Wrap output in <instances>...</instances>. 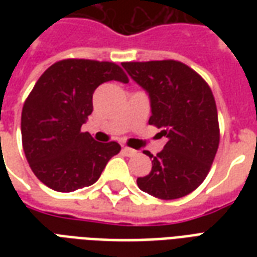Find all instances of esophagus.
I'll return each instance as SVG.
<instances>
[{"instance_id": "34e87169", "label": "esophagus", "mask_w": 257, "mask_h": 257, "mask_svg": "<svg viewBox=\"0 0 257 257\" xmlns=\"http://www.w3.org/2000/svg\"><path fill=\"white\" fill-rule=\"evenodd\" d=\"M122 151L126 154L128 157H134L136 156V150H134V149H129V147H123Z\"/></svg>"}]
</instances>
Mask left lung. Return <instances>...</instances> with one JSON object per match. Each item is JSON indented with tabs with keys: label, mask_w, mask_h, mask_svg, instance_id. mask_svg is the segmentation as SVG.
<instances>
[{
	"label": "left lung",
	"mask_w": 257,
	"mask_h": 257,
	"mask_svg": "<svg viewBox=\"0 0 257 257\" xmlns=\"http://www.w3.org/2000/svg\"><path fill=\"white\" fill-rule=\"evenodd\" d=\"M122 67L149 93V123L168 139L157 156L145 151L153 168L138 178V186L160 199L182 198L204 182L219 147L212 90L193 68L176 60L125 62Z\"/></svg>",
	"instance_id": "8db88e82"
}]
</instances>
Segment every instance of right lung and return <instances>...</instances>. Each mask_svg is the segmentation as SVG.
Instances as JSON below:
<instances>
[{"label": "right lung", "instance_id": "obj_1", "mask_svg": "<svg viewBox=\"0 0 257 257\" xmlns=\"http://www.w3.org/2000/svg\"><path fill=\"white\" fill-rule=\"evenodd\" d=\"M107 81L126 84L112 62L66 59L38 78L22 110V143L31 171L49 189L70 193L100 178L117 142L100 143L81 126L93 110V92Z\"/></svg>", "mask_w": 257, "mask_h": 257}]
</instances>
